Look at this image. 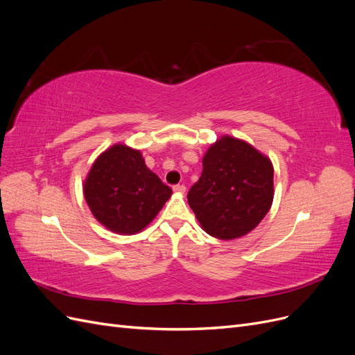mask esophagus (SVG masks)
Listing matches in <instances>:
<instances>
[{
    "label": "esophagus",
    "instance_id": "obj_1",
    "mask_svg": "<svg viewBox=\"0 0 355 355\" xmlns=\"http://www.w3.org/2000/svg\"><path fill=\"white\" fill-rule=\"evenodd\" d=\"M173 191H175V192H179V194H185L187 187H185V185H175V187H173Z\"/></svg>",
    "mask_w": 355,
    "mask_h": 355
}]
</instances>
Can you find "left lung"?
I'll list each match as a JSON object with an SVG mask.
<instances>
[{"label":"left lung","instance_id":"8db88e82","mask_svg":"<svg viewBox=\"0 0 355 355\" xmlns=\"http://www.w3.org/2000/svg\"><path fill=\"white\" fill-rule=\"evenodd\" d=\"M274 198L271 159L237 137L222 136L202 157L188 202L211 237L234 240L253 231Z\"/></svg>","mask_w":355,"mask_h":355}]
</instances>
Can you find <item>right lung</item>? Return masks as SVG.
I'll list each match as a JSON object with an SVG mask.
<instances>
[{"label": "right lung", "mask_w": 355, "mask_h": 355, "mask_svg": "<svg viewBox=\"0 0 355 355\" xmlns=\"http://www.w3.org/2000/svg\"><path fill=\"white\" fill-rule=\"evenodd\" d=\"M171 189L149 170L141 151L112 145L93 163L84 197L93 216L112 232L130 235L153 222Z\"/></svg>", "instance_id": "1"}]
</instances>
